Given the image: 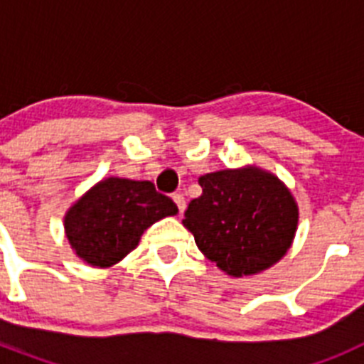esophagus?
Instances as JSON below:
<instances>
[{
	"mask_svg": "<svg viewBox=\"0 0 364 364\" xmlns=\"http://www.w3.org/2000/svg\"><path fill=\"white\" fill-rule=\"evenodd\" d=\"M173 200H175L176 205H178L180 213H184V210H186V198H184V195H182V193H175V195H173Z\"/></svg>",
	"mask_w": 364,
	"mask_h": 364,
	"instance_id": "1",
	"label": "esophagus"
}]
</instances>
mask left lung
Instances as JSON below:
<instances>
[{
  "mask_svg": "<svg viewBox=\"0 0 364 364\" xmlns=\"http://www.w3.org/2000/svg\"><path fill=\"white\" fill-rule=\"evenodd\" d=\"M184 224L198 250L233 277L275 264L291 246L299 211L279 178L257 167L208 173Z\"/></svg>",
  "mask_w": 364,
  "mask_h": 364,
  "instance_id": "1",
  "label": "left lung"
}]
</instances>
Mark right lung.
I'll return each mask as SVG.
<instances>
[{"label":"right lung","mask_w":364,"mask_h":364,"mask_svg":"<svg viewBox=\"0 0 364 364\" xmlns=\"http://www.w3.org/2000/svg\"><path fill=\"white\" fill-rule=\"evenodd\" d=\"M176 213L149 180L105 178L67 211L65 233L80 259L107 268L133 252L154 222Z\"/></svg>","instance_id":"right-lung-1"}]
</instances>
